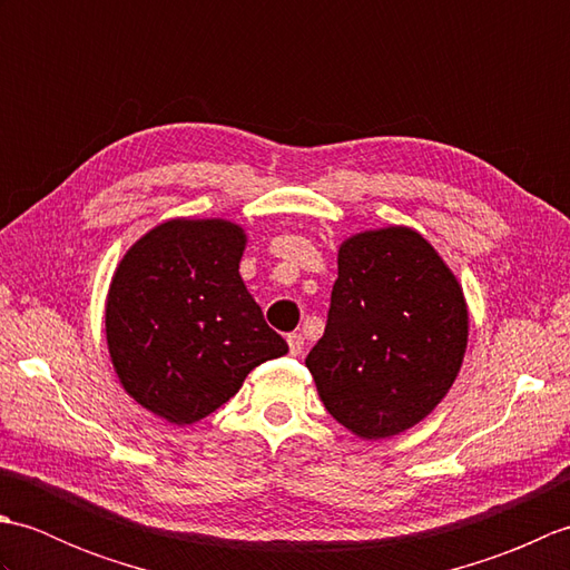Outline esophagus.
Listing matches in <instances>:
<instances>
[{"label": "esophagus", "instance_id": "obj_1", "mask_svg": "<svg viewBox=\"0 0 570 570\" xmlns=\"http://www.w3.org/2000/svg\"><path fill=\"white\" fill-rule=\"evenodd\" d=\"M286 343H288V353H292L294 357H298L301 353H304V335H301V333H292V335H288L286 337Z\"/></svg>", "mask_w": 570, "mask_h": 570}]
</instances>
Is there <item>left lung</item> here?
Instances as JSON below:
<instances>
[{
  "label": "left lung",
  "mask_w": 570,
  "mask_h": 570,
  "mask_svg": "<svg viewBox=\"0 0 570 570\" xmlns=\"http://www.w3.org/2000/svg\"><path fill=\"white\" fill-rule=\"evenodd\" d=\"M468 347L463 286L429 239L392 225L347 237L325 333L306 357L328 414L365 441L426 419Z\"/></svg>",
  "instance_id": "obj_1"
}]
</instances>
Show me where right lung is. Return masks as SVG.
Segmentation results:
<instances>
[{
	"label": "right lung",
	"mask_w": 570,
	"mask_h": 570,
	"mask_svg": "<svg viewBox=\"0 0 570 570\" xmlns=\"http://www.w3.org/2000/svg\"><path fill=\"white\" fill-rule=\"evenodd\" d=\"M245 245L229 220L174 217L117 264L105 304L112 367L137 404L176 426L213 414L254 367L288 353L242 282Z\"/></svg>",
	"instance_id": "right-lung-1"
}]
</instances>
